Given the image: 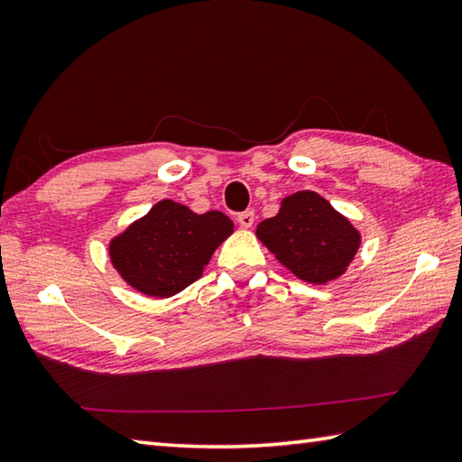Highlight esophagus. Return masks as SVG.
Returning a JSON list of instances; mask_svg holds the SVG:
<instances>
[{"label":"esophagus","instance_id":"esophagus-1","mask_svg":"<svg viewBox=\"0 0 462 462\" xmlns=\"http://www.w3.org/2000/svg\"><path fill=\"white\" fill-rule=\"evenodd\" d=\"M256 220V216H254V210H244L238 214V224L242 228H250V226Z\"/></svg>","mask_w":462,"mask_h":462}]
</instances>
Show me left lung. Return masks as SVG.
<instances>
[{
	"mask_svg": "<svg viewBox=\"0 0 462 462\" xmlns=\"http://www.w3.org/2000/svg\"><path fill=\"white\" fill-rule=\"evenodd\" d=\"M256 236L283 268L313 286L341 278L361 246V232L347 216L313 190L282 199L278 214L258 224Z\"/></svg>",
	"mask_w": 462,
	"mask_h": 462,
	"instance_id": "obj_1",
	"label": "left lung"
}]
</instances>
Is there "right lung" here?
<instances>
[{"label": "right lung", "instance_id": "1", "mask_svg": "<svg viewBox=\"0 0 462 462\" xmlns=\"http://www.w3.org/2000/svg\"><path fill=\"white\" fill-rule=\"evenodd\" d=\"M232 232L234 224L224 212L196 214L164 199L111 238L109 260L133 290L164 300L199 280Z\"/></svg>", "mask_w": 462, "mask_h": 462}]
</instances>
